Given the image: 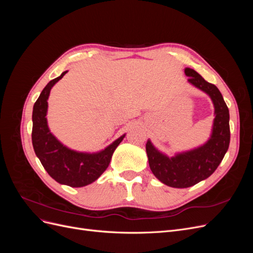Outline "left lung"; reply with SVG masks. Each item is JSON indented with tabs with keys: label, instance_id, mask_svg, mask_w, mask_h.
Listing matches in <instances>:
<instances>
[{
	"label": "left lung",
	"instance_id": "8db88e82",
	"mask_svg": "<svg viewBox=\"0 0 253 253\" xmlns=\"http://www.w3.org/2000/svg\"><path fill=\"white\" fill-rule=\"evenodd\" d=\"M188 82L208 95L214 106L212 132L204 144L169 157L148 139L145 144L149 166L155 177L172 188H189L208 178L217 169L230 143L229 110L219 89L192 68L186 67Z\"/></svg>",
	"mask_w": 253,
	"mask_h": 253
}]
</instances>
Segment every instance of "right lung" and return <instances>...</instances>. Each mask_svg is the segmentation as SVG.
I'll list each match as a JSON object with an SVG mask.
<instances>
[{"label":"right lung","mask_w":253,"mask_h":253,"mask_svg":"<svg viewBox=\"0 0 253 253\" xmlns=\"http://www.w3.org/2000/svg\"><path fill=\"white\" fill-rule=\"evenodd\" d=\"M67 71L47 83L34 105L32 139L37 157L51 178L73 188L87 186L100 177L109 167L114 151L126 134L101 151L88 153L67 148L53 135L47 125L48 97L52 86Z\"/></svg>","instance_id":"add662e5"}]
</instances>
